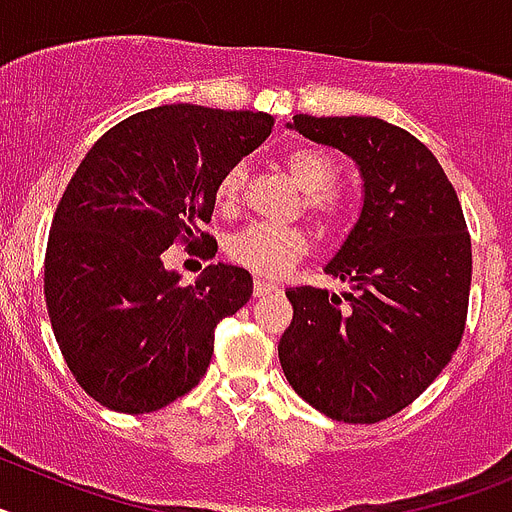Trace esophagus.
I'll list each match as a JSON object with an SVG mask.
<instances>
[{
    "label": "esophagus",
    "mask_w": 512,
    "mask_h": 512,
    "mask_svg": "<svg viewBox=\"0 0 512 512\" xmlns=\"http://www.w3.org/2000/svg\"><path fill=\"white\" fill-rule=\"evenodd\" d=\"M277 284L274 282H266V279H256L253 282V295L256 297H264V295H271V292H277Z\"/></svg>",
    "instance_id": "esophagus-1"
}]
</instances>
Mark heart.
<instances>
[{
	"instance_id": "b5f03b06",
	"label": "heart",
	"mask_w": 512,
	"mask_h": 512,
	"mask_svg": "<svg viewBox=\"0 0 512 512\" xmlns=\"http://www.w3.org/2000/svg\"><path fill=\"white\" fill-rule=\"evenodd\" d=\"M292 182L305 192L302 205L307 215L325 233H341L348 223V202L333 184L338 179L336 161L320 148L300 146L284 156ZM243 166L235 164L217 179L215 202L220 210H235L241 202ZM310 251V235L305 228H274V225L253 223L235 233L228 241V259L243 269L266 279L282 277L284 271Z\"/></svg>"
}]
</instances>
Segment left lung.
I'll use <instances>...</instances> for the list:
<instances>
[{
    "mask_svg": "<svg viewBox=\"0 0 512 512\" xmlns=\"http://www.w3.org/2000/svg\"><path fill=\"white\" fill-rule=\"evenodd\" d=\"M289 128L356 161L364 207L325 266L348 292L292 287L284 377L343 423L392 418L441 374L467 325L472 238L449 176L408 130L379 117L295 115Z\"/></svg>",
    "mask_w": 512,
    "mask_h": 512,
    "instance_id": "obj_1",
    "label": "left lung"
}]
</instances>
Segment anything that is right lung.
<instances>
[{
  "label": "right lung",
  "instance_id": "right-lung-1",
  "mask_svg": "<svg viewBox=\"0 0 512 512\" xmlns=\"http://www.w3.org/2000/svg\"><path fill=\"white\" fill-rule=\"evenodd\" d=\"M271 128L266 112L164 104L117 122L71 176L45 248V305L71 374L99 405L153 413L205 377L215 325L251 300L253 279L212 264L182 287L161 253L202 243L215 256L200 225L217 179Z\"/></svg>",
  "mask_w": 512,
  "mask_h": 512
}]
</instances>
